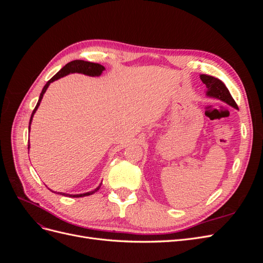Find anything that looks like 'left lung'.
Listing matches in <instances>:
<instances>
[{"label":"left lung","mask_w":263,"mask_h":263,"mask_svg":"<svg viewBox=\"0 0 263 263\" xmlns=\"http://www.w3.org/2000/svg\"><path fill=\"white\" fill-rule=\"evenodd\" d=\"M200 78L202 82L206 85V87H208V92H206V94H208L209 97L219 99L221 101H224L225 103H227L228 105L238 108L235 100L233 99L232 95H230L226 85L220 80H218L217 78L209 76V74H201Z\"/></svg>","instance_id":"left-lung-1"}]
</instances>
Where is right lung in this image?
Masks as SVG:
<instances>
[{"mask_svg": "<svg viewBox=\"0 0 263 263\" xmlns=\"http://www.w3.org/2000/svg\"><path fill=\"white\" fill-rule=\"evenodd\" d=\"M105 70V68L103 67L102 65H100V63H94V62H89V61H84V60H73L71 61L69 63H67V65L63 67L58 73H55L50 80L47 82L44 86V89L41 93V97H39V100H38V103L36 107L34 108L33 113H31V116H30V121H29V126L28 128H30V123H31V119H33V116L35 114V112L37 110L39 104H41L42 102V99L44 97V94L47 90V87L49 86V84L51 82H53L54 80H58V79L65 77L69 73H74V72H78V73H83V74H86V76H91V77H99L101 76V73L103 72V71ZM28 148H29V145H28ZM102 185V183L100 184V186H98L95 190L91 191V192H87V193H83V194H76V195H70V194H66V193H60L61 195H65V196H70V197H82V196H87V195H92L93 193L97 192V191L100 190Z\"/></svg>", "mask_w": 263, "mask_h": 263, "instance_id": "add662e5", "label": "right lung"}]
</instances>
